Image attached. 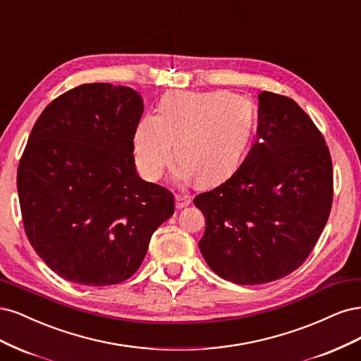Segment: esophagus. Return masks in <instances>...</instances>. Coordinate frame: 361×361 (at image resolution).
Wrapping results in <instances>:
<instances>
[{
  "label": "esophagus",
  "instance_id": "34e87169",
  "mask_svg": "<svg viewBox=\"0 0 361 361\" xmlns=\"http://www.w3.org/2000/svg\"><path fill=\"white\" fill-rule=\"evenodd\" d=\"M190 204V197L188 195H177L176 196V207L178 208V210H181V208L188 207Z\"/></svg>",
  "mask_w": 361,
  "mask_h": 361
}]
</instances>
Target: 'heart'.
I'll use <instances>...</instances> for the list:
<instances>
[{
    "label": "heart",
    "instance_id": "heart-1",
    "mask_svg": "<svg viewBox=\"0 0 361 361\" xmlns=\"http://www.w3.org/2000/svg\"><path fill=\"white\" fill-rule=\"evenodd\" d=\"M258 129L255 103L225 91L168 92L159 115L139 121L133 153L142 177L157 181L173 156L180 161L177 176L201 185L228 180L246 159Z\"/></svg>",
    "mask_w": 361,
    "mask_h": 361
}]
</instances>
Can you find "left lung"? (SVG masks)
I'll return each mask as SVG.
<instances>
[{
	"label": "left lung",
	"instance_id": "obj_1",
	"mask_svg": "<svg viewBox=\"0 0 361 361\" xmlns=\"http://www.w3.org/2000/svg\"><path fill=\"white\" fill-rule=\"evenodd\" d=\"M255 142L238 171L195 196L205 216L200 250L225 281L261 285L303 264L327 224L333 165L322 133L286 96H258Z\"/></svg>",
	"mask_w": 361,
	"mask_h": 361
}]
</instances>
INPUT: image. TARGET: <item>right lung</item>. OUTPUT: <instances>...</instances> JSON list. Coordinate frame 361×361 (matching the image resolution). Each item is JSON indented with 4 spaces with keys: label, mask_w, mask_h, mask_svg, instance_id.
I'll return each mask as SVG.
<instances>
[{
    "label": "right lung",
    "mask_w": 361,
    "mask_h": 361,
    "mask_svg": "<svg viewBox=\"0 0 361 361\" xmlns=\"http://www.w3.org/2000/svg\"><path fill=\"white\" fill-rule=\"evenodd\" d=\"M142 112L129 87L84 84L52 100L32 127L18 166L22 222L32 249L66 281H127L173 214V195L136 172Z\"/></svg>",
    "instance_id": "1"
}]
</instances>
